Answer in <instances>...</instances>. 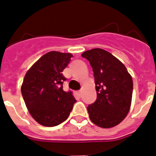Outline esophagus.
Segmentation results:
<instances>
[{"label": "esophagus", "instance_id": "esophagus-1", "mask_svg": "<svg viewBox=\"0 0 156 156\" xmlns=\"http://www.w3.org/2000/svg\"><path fill=\"white\" fill-rule=\"evenodd\" d=\"M77 94H78V95H79V96H81V94H82V90H79V91H77Z\"/></svg>", "mask_w": 156, "mask_h": 156}]
</instances>
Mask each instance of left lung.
I'll list each match as a JSON object with an SVG mask.
<instances>
[{"instance_id": "1", "label": "left lung", "mask_w": 156, "mask_h": 156, "mask_svg": "<svg viewBox=\"0 0 156 156\" xmlns=\"http://www.w3.org/2000/svg\"><path fill=\"white\" fill-rule=\"evenodd\" d=\"M82 57L94 72L97 99L88 105L90 120L102 128L120 123L130 108L133 80L125 66L111 53L101 48L88 50Z\"/></svg>"}]
</instances>
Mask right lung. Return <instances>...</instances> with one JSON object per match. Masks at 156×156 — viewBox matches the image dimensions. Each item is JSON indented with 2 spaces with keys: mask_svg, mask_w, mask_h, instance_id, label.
Here are the masks:
<instances>
[{
  "mask_svg": "<svg viewBox=\"0 0 156 156\" xmlns=\"http://www.w3.org/2000/svg\"><path fill=\"white\" fill-rule=\"evenodd\" d=\"M73 55L50 51L27 71L21 92L32 117L42 126H55L69 115L76 101L72 91L63 90V70Z\"/></svg>",
  "mask_w": 156,
  "mask_h": 156,
  "instance_id": "add662e5",
  "label": "right lung"
}]
</instances>
